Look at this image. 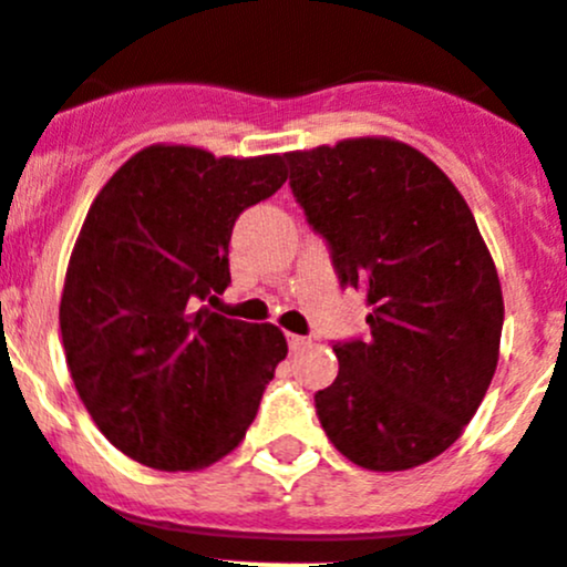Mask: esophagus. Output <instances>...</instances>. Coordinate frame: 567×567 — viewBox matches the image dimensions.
<instances>
[{"label":"esophagus","mask_w":567,"mask_h":567,"mask_svg":"<svg viewBox=\"0 0 567 567\" xmlns=\"http://www.w3.org/2000/svg\"><path fill=\"white\" fill-rule=\"evenodd\" d=\"M306 344H311V339H306V336H295V333H289V350H291V352L302 350V347H306Z\"/></svg>","instance_id":"34e87169"}]
</instances>
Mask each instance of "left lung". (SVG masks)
Returning <instances> with one entry per match:
<instances>
[{
	"instance_id": "8db88e82",
	"label": "left lung",
	"mask_w": 567,
	"mask_h": 567,
	"mask_svg": "<svg viewBox=\"0 0 567 567\" xmlns=\"http://www.w3.org/2000/svg\"><path fill=\"white\" fill-rule=\"evenodd\" d=\"M291 193L367 291V341L333 344L317 391L330 444L369 472H405L463 435L498 363L504 300L476 220L433 159L389 137L286 154Z\"/></svg>"
}]
</instances>
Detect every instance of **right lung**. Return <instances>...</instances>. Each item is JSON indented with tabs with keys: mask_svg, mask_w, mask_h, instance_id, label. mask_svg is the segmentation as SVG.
Segmentation results:
<instances>
[{
	"mask_svg": "<svg viewBox=\"0 0 567 567\" xmlns=\"http://www.w3.org/2000/svg\"><path fill=\"white\" fill-rule=\"evenodd\" d=\"M286 156L156 143L101 187L71 254L60 333L95 427L132 461L198 472L239 446L289 347L276 324L209 311L231 284L237 217Z\"/></svg>",
	"mask_w": 567,
	"mask_h": 567,
	"instance_id": "1",
	"label": "right lung"
}]
</instances>
